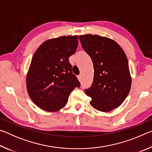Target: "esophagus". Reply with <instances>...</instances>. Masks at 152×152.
Masks as SVG:
<instances>
[{"mask_svg": "<svg viewBox=\"0 0 152 152\" xmlns=\"http://www.w3.org/2000/svg\"><path fill=\"white\" fill-rule=\"evenodd\" d=\"M77 78H78L79 81H81V79H82V76L81 75H78V76H77Z\"/></svg>", "mask_w": 152, "mask_h": 152, "instance_id": "1", "label": "esophagus"}]
</instances>
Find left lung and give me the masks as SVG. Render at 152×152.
Listing matches in <instances>:
<instances>
[{
	"instance_id": "obj_1",
	"label": "left lung",
	"mask_w": 152,
	"mask_h": 152,
	"mask_svg": "<svg viewBox=\"0 0 152 152\" xmlns=\"http://www.w3.org/2000/svg\"><path fill=\"white\" fill-rule=\"evenodd\" d=\"M79 39L94 70L92 86L85 90L92 98L90 104L102 112L116 109L127 96L132 84L124 51L114 40L98 35H80Z\"/></svg>"
}]
</instances>
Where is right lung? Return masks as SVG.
Segmentation results:
<instances>
[{"instance_id": "add662e5", "label": "right lung", "mask_w": 152, "mask_h": 152, "mask_svg": "<svg viewBox=\"0 0 152 152\" xmlns=\"http://www.w3.org/2000/svg\"><path fill=\"white\" fill-rule=\"evenodd\" d=\"M78 36H61L41 45L33 55L26 78L32 101L46 111L62 109L80 84L72 71L69 57L78 47Z\"/></svg>"}]
</instances>
